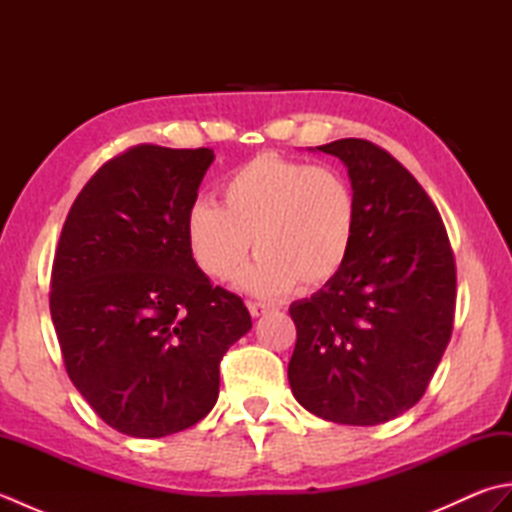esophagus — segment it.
<instances>
[{
  "label": "esophagus",
  "instance_id": "esophagus-1",
  "mask_svg": "<svg viewBox=\"0 0 512 512\" xmlns=\"http://www.w3.org/2000/svg\"><path fill=\"white\" fill-rule=\"evenodd\" d=\"M248 310H250V317H255V319H259V317H264V314L270 310L266 303H255V301H248Z\"/></svg>",
  "mask_w": 512,
  "mask_h": 512
}]
</instances>
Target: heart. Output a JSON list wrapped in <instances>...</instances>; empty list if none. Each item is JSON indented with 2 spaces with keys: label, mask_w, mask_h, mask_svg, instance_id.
Segmentation results:
<instances>
[{
  "label": "heart",
  "mask_w": 512,
  "mask_h": 512,
  "mask_svg": "<svg viewBox=\"0 0 512 512\" xmlns=\"http://www.w3.org/2000/svg\"><path fill=\"white\" fill-rule=\"evenodd\" d=\"M222 206L198 200L184 220L193 262L215 281L233 279L250 253L239 288L281 297L321 288L352 255L358 204L352 182L334 167H314L275 151L250 158L222 180Z\"/></svg>",
  "instance_id": "heart-1"
}]
</instances>
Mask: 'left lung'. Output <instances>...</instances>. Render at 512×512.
Returning a JSON list of instances; mask_svg holds the SVG:
<instances>
[{
    "instance_id": "left-lung-1",
    "label": "left lung",
    "mask_w": 512,
    "mask_h": 512,
    "mask_svg": "<svg viewBox=\"0 0 512 512\" xmlns=\"http://www.w3.org/2000/svg\"><path fill=\"white\" fill-rule=\"evenodd\" d=\"M317 151L347 167L358 228L339 277L290 306L288 380L314 416L374 427L416 405L447 350L455 262L438 209L394 156L363 138Z\"/></svg>"
}]
</instances>
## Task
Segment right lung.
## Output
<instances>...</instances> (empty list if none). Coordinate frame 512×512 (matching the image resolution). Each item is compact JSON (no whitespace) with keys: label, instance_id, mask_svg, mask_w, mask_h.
Segmentation results:
<instances>
[{"label":"right lung","instance_id":"right-lung-1","mask_svg":"<svg viewBox=\"0 0 512 512\" xmlns=\"http://www.w3.org/2000/svg\"><path fill=\"white\" fill-rule=\"evenodd\" d=\"M211 149L140 145L74 200L52 264L50 314L74 387L132 438L193 427L220 394V361L253 328L244 301L193 262L184 220Z\"/></svg>","mask_w":512,"mask_h":512}]
</instances>
